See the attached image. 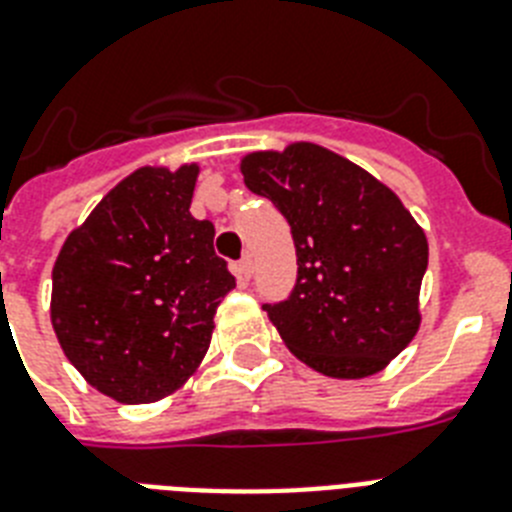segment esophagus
<instances>
[{
  "label": "esophagus",
  "instance_id": "34e87169",
  "mask_svg": "<svg viewBox=\"0 0 512 512\" xmlns=\"http://www.w3.org/2000/svg\"><path fill=\"white\" fill-rule=\"evenodd\" d=\"M236 270H239V276H242L244 281H247V278L252 276V257L244 255L242 260H239V265H236Z\"/></svg>",
  "mask_w": 512,
  "mask_h": 512
}]
</instances>
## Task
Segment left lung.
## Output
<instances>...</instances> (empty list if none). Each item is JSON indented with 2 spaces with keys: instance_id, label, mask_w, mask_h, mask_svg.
<instances>
[{
  "instance_id": "8db88e82",
  "label": "left lung",
  "mask_w": 512,
  "mask_h": 512,
  "mask_svg": "<svg viewBox=\"0 0 512 512\" xmlns=\"http://www.w3.org/2000/svg\"><path fill=\"white\" fill-rule=\"evenodd\" d=\"M244 184L281 210L296 283L263 304L283 343L338 380L380 372L419 330L427 236L393 190L315 143L242 158Z\"/></svg>"
}]
</instances>
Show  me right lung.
Listing matches in <instances>:
<instances>
[{
  "label": "right lung",
  "instance_id": "1",
  "mask_svg": "<svg viewBox=\"0 0 512 512\" xmlns=\"http://www.w3.org/2000/svg\"><path fill=\"white\" fill-rule=\"evenodd\" d=\"M197 166L137 169L77 226L51 270L64 356L119 403L174 393L203 362L234 276L190 213Z\"/></svg>",
  "mask_w": 512,
  "mask_h": 512
}]
</instances>
